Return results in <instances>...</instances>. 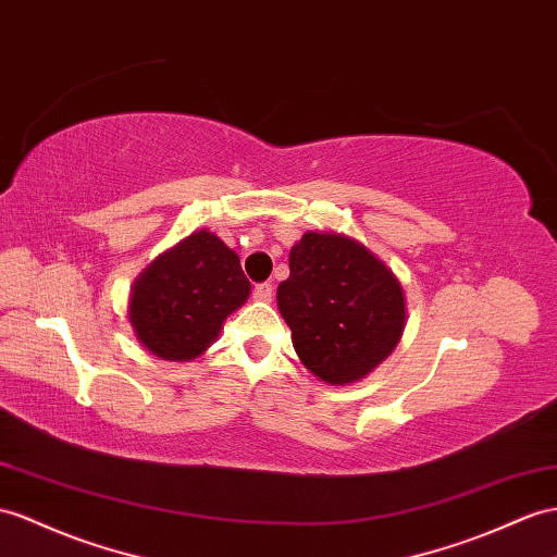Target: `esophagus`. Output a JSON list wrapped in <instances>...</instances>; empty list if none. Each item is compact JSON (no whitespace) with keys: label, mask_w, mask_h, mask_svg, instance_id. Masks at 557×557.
Instances as JSON below:
<instances>
[{"label":"esophagus","mask_w":557,"mask_h":557,"mask_svg":"<svg viewBox=\"0 0 557 557\" xmlns=\"http://www.w3.org/2000/svg\"><path fill=\"white\" fill-rule=\"evenodd\" d=\"M273 294H275V289L270 282H261L253 287V298H259V301H273Z\"/></svg>","instance_id":"1"}]
</instances>
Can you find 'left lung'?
Segmentation results:
<instances>
[{
  "label": "left lung",
  "mask_w": 557,
  "mask_h": 557,
  "mask_svg": "<svg viewBox=\"0 0 557 557\" xmlns=\"http://www.w3.org/2000/svg\"><path fill=\"white\" fill-rule=\"evenodd\" d=\"M277 306L298 358L332 386L364 379L405 330L400 282L344 235L306 233L294 245Z\"/></svg>",
  "instance_id": "8db88e82"
}]
</instances>
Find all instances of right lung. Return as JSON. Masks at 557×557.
I'll return each instance as SVG.
<instances>
[{
  "label": "right lung",
  "mask_w": 557,
  "mask_h": 557,
  "mask_svg": "<svg viewBox=\"0 0 557 557\" xmlns=\"http://www.w3.org/2000/svg\"><path fill=\"white\" fill-rule=\"evenodd\" d=\"M249 289L237 253L216 235L199 231L138 277L129 320L140 344L157 358L185 362L209 348Z\"/></svg>",
  "instance_id": "obj_1"
}]
</instances>
